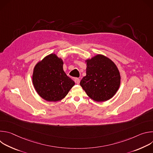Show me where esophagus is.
Returning <instances> with one entry per match:
<instances>
[{
  "instance_id": "esophagus-1",
  "label": "esophagus",
  "mask_w": 153,
  "mask_h": 153,
  "mask_svg": "<svg viewBox=\"0 0 153 153\" xmlns=\"http://www.w3.org/2000/svg\"><path fill=\"white\" fill-rule=\"evenodd\" d=\"M74 82H75V83H77V84H79V83H80V79H78V78H75V79H74Z\"/></svg>"
}]
</instances>
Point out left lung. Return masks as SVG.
Wrapping results in <instances>:
<instances>
[{
    "label": "left lung",
    "instance_id": "obj_1",
    "mask_svg": "<svg viewBox=\"0 0 153 153\" xmlns=\"http://www.w3.org/2000/svg\"><path fill=\"white\" fill-rule=\"evenodd\" d=\"M86 62V75L80 86L91 99L105 102L112 98L120 84V75L116 64L107 57L97 54Z\"/></svg>",
    "mask_w": 153,
    "mask_h": 153
}]
</instances>
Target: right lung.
Listing matches in <instances>:
<instances>
[{
    "mask_svg": "<svg viewBox=\"0 0 153 153\" xmlns=\"http://www.w3.org/2000/svg\"><path fill=\"white\" fill-rule=\"evenodd\" d=\"M63 62L55 54H50L34 68L33 83L37 94L48 102H57L67 95L74 82L63 69Z\"/></svg>",
    "mask_w": 153,
    "mask_h": 153,
    "instance_id": "right-lung-1",
    "label": "right lung"
}]
</instances>
